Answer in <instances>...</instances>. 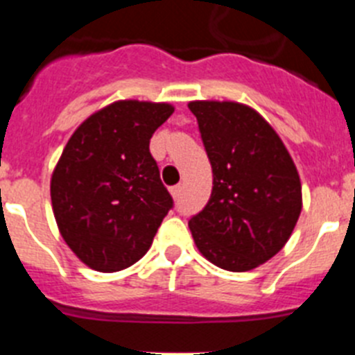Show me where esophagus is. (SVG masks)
<instances>
[{
    "instance_id": "obj_1",
    "label": "esophagus",
    "mask_w": 355,
    "mask_h": 355,
    "mask_svg": "<svg viewBox=\"0 0 355 355\" xmlns=\"http://www.w3.org/2000/svg\"><path fill=\"white\" fill-rule=\"evenodd\" d=\"M171 196L174 197V199H180V196H181V187H180V184H175V187L171 188Z\"/></svg>"
}]
</instances>
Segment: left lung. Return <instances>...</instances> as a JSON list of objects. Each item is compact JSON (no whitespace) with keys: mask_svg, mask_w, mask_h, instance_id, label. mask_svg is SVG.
<instances>
[{"mask_svg":"<svg viewBox=\"0 0 355 355\" xmlns=\"http://www.w3.org/2000/svg\"><path fill=\"white\" fill-rule=\"evenodd\" d=\"M213 168L208 205L188 227L218 268L247 272L286 245L302 211L293 158L261 114L236 101H190Z\"/></svg>","mask_w":355,"mask_h":355,"instance_id":"left-lung-1","label":"left lung"}]
</instances>
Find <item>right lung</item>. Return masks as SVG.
Returning <instances> with one entry per match:
<instances>
[{
  "label": "right lung",
  "mask_w": 355,
  "mask_h": 355,
  "mask_svg": "<svg viewBox=\"0 0 355 355\" xmlns=\"http://www.w3.org/2000/svg\"><path fill=\"white\" fill-rule=\"evenodd\" d=\"M172 112L171 103H110L62 150L49 187L53 213L69 249L92 270L135 265L172 208L149 153L150 137Z\"/></svg>",
  "instance_id": "1"
}]
</instances>
